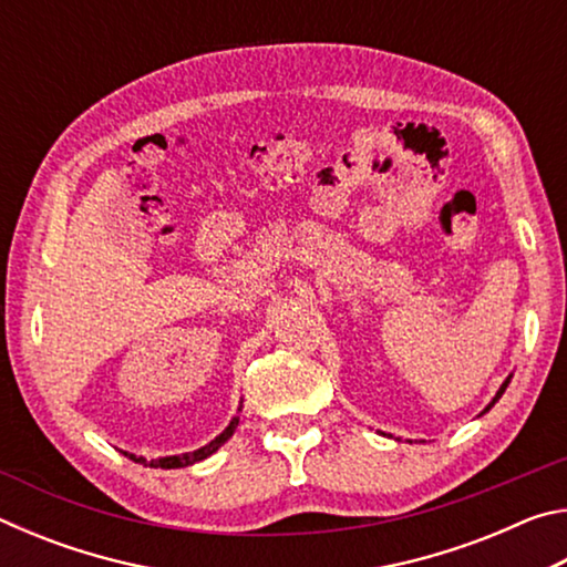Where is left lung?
Returning <instances> with one entry per match:
<instances>
[{
    "label": "left lung",
    "mask_w": 567,
    "mask_h": 567,
    "mask_svg": "<svg viewBox=\"0 0 567 567\" xmlns=\"http://www.w3.org/2000/svg\"><path fill=\"white\" fill-rule=\"evenodd\" d=\"M511 378H513V375H507V378H505V382H503V385H501V390H497V392H495V398H493L491 402H487V405H485V410H483V412H480V415H485V412H487V410H491V408L495 405V402L503 398V392H505V388H507V385H511ZM382 435H385V433H382Z\"/></svg>",
    "instance_id": "8db88e82"
}]
</instances>
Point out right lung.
Here are the masks:
<instances>
[{
  "label": "right lung",
  "mask_w": 567,
  "mask_h": 567,
  "mask_svg": "<svg viewBox=\"0 0 567 567\" xmlns=\"http://www.w3.org/2000/svg\"><path fill=\"white\" fill-rule=\"evenodd\" d=\"M243 410V400H239V408ZM239 425V417L235 415L233 420H229V425L219 433L215 440H209L207 445H203L199 450H195V453H182V455H169V457H157V460H147L142 455H132V453H124L130 455V460H134V463H142V465H150V467H162V470H175V467H187V465H195V463H203L205 457H209L213 453H217L219 447H223L229 437L235 435V430Z\"/></svg>",
  "instance_id": "1"
}]
</instances>
